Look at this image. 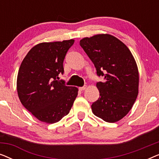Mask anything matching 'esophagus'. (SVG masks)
<instances>
[{
  "mask_svg": "<svg viewBox=\"0 0 159 159\" xmlns=\"http://www.w3.org/2000/svg\"><path fill=\"white\" fill-rule=\"evenodd\" d=\"M86 89V86H83V87H81V88H79V90L80 91H83Z\"/></svg>",
  "mask_w": 159,
  "mask_h": 159,
  "instance_id": "esophagus-1",
  "label": "esophagus"
}]
</instances>
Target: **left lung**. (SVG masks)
Returning <instances> with one entry per match:
<instances>
[{
    "instance_id": "obj_1",
    "label": "left lung",
    "mask_w": 159,
    "mask_h": 159,
    "mask_svg": "<svg viewBox=\"0 0 159 159\" xmlns=\"http://www.w3.org/2000/svg\"><path fill=\"white\" fill-rule=\"evenodd\" d=\"M80 45L94 64L100 97L91 106L95 116L107 122L118 121L131 110L138 94L139 74L129 48L108 34L84 38Z\"/></svg>"
}]
</instances>
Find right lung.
Returning <instances> with one entry per match:
<instances>
[{
    "label": "right lung",
    "mask_w": 159,
    "mask_h": 159,
    "mask_svg": "<svg viewBox=\"0 0 159 159\" xmlns=\"http://www.w3.org/2000/svg\"><path fill=\"white\" fill-rule=\"evenodd\" d=\"M74 40L42 43L28 52L17 76V93L21 103L38 120L53 124L69 113L78 94L76 87L65 84L58 75Z\"/></svg>",
    "instance_id": "obj_1"
}]
</instances>
